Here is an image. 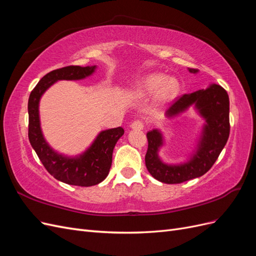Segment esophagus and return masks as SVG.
<instances>
[{"label":"esophagus","instance_id":"esophagus-1","mask_svg":"<svg viewBox=\"0 0 256 256\" xmlns=\"http://www.w3.org/2000/svg\"><path fill=\"white\" fill-rule=\"evenodd\" d=\"M130 128L131 129H134V130H142L144 128V124H143L142 120H134V122H131Z\"/></svg>","mask_w":256,"mask_h":256}]
</instances>
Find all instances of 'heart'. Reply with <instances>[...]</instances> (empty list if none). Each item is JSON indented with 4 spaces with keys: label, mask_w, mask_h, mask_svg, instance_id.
Segmentation results:
<instances>
[{
    "label": "heart",
    "mask_w": 256,
    "mask_h": 256,
    "mask_svg": "<svg viewBox=\"0 0 256 256\" xmlns=\"http://www.w3.org/2000/svg\"><path fill=\"white\" fill-rule=\"evenodd\" d=\"M180 92V82L174 76H166L162 74L146 76L136 84L134 92L138 96H150L154 94L158 102H166L173 99Z\"/></svg>",
    "instance_id": "b5f03b06"
}]
</instances>
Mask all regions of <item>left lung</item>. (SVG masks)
Returning a JSON list of instances; mask_svg holds the SVG:
<instances>
[{"instance_id": "1", "label": "left lung", "mask_w": 256, "mask_h": 256, "mask_svg": "<svg viewBox=\"0 0 256 256\" xmlns=\"http://www.w3.org/2000/svg\"><path fill=\"white\" fill-rule=\"evenodd\" d=\"M191 74H198L194 68H188ZM194 106L200 118L205 120L202 132L194 152L187 161L180 164H164L159 157V150L164 144L161 131L152 129L147 132L148 148L145 164L150 175L164 184H180L204 175L218 159L230 136V99L226 90L218 84L207 88L184 94L166 110L168 118Z\"/></svg>"}]
</instances>
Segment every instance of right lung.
Instances as JSON below:
<instances>
[{
    "instance_id": "obj_1",
    "label": "right lung",
    "mask_w": 256,
    "mask_h": 256,
    "mask_svg": "<svg viewBox=\"0 0 256 256\" xmlns=\"http://www.w3.org/2000/svg\"><path fill=\"white\" fill-rule=\"evenodd\" d=\"M97 66H67L50 72L37 83L28 98V140L46 170L56 180L72 186L90 187L106 180L112 164L116 142L124 134L122 127L104 130L88 148L79 156L68 157L58 154L44 138L40 102L51 85L60 80H82L95 72Z\"/></svg>"
}]
</instances>
